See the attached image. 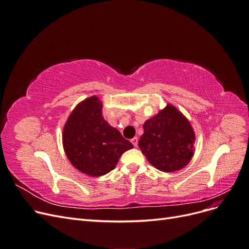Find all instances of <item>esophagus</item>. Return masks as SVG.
<instances>
[{
	"label": "esophagus",
	"mask_w": 249,
	"mask_h": 249,
	"mask_svg": "<svg viewBox=\"0 0 249 249\" xmlns=\"http://www.w3.org/2000/svg\"><path fill=\"white\" fill-rule=\"evenodd\" d=\"M131 142L133 143V145H134L135 147L138 146V138H137V137L132 138V139H131Z\"/></svg>",
	"instance_id": "34e87169"
}]
</instances>
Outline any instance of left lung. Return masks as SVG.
Wrapping results in <instances>:
<instances>
[{"instance_id": "1", "label": "left lung", "mask_w": 249, "mask_h": 249, "mask_svg": "<svg viewBox=\"0 0 249 249\" xmlns=\"http://www.w3.org/2000/svg\"><path fill=\"white\" fill-rule=\"evenodd\" d=\"M138 145L153 166L175 172L187 166L194 155L195 132L188 118L172 104L143 124Z\"/></svg>"}]
</instances>
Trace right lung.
Instances as JSON below:
<instances>
[{"mask_svg":"<svg viewBox=\"0 0 249 249\" xmlns=\"http://www.w3.org/2000/svg\"><path fill=\"white\" fill-rule=\"evenodd\" d=\"M103 103L92 95L80 102L66 119L62 144L67 159L82 173L102 177L114 169L133 144L105 120Z\"/></svg>","mask_w":249,"mask_h":249,"instance_id":"right-lung-1","label":"right lung"}]
</instances>
